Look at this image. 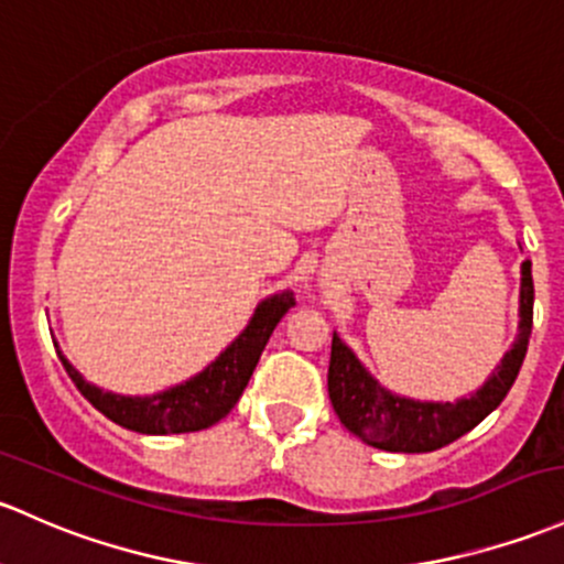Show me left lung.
<instances>
[{"mask_svg":"<svg viewBox=\"0 0 564 564\" xmlns=\"http://www.w3.org/2000/svg\"><path fill=\"white\" fill-rule=\"evenodd\" d=\"M532 302H535L532 264L524 262L521 264L517 340H513L511 351L495 367L489 381L478 391H473L470 397H462L456 402H422L391 394L367 372L357 354L335 332L332 335L327 387L337 419L359 441H365L372 448H383V452L424 454L448 446L456 437L481 424L511 391L521 370V361H524L527 346H530Z\"/></svg>","mask_w":564,"mask_h":564,"instance_id":"left-lung-1","label":"left lung"}]
</instances>
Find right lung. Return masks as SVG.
Listing matches in <instances>:
<instances>
[{
	"instance_id": "obj_1",
	"label": "right lung",
	"mask_w": 564,
	"mask_h": 564,
	"mask_svg": "<svg viewBox=\"0 0 564 564\" xmlns=\"http://www.w3.org/2000/svg\"><path fill=\"white\" fill-rule=\"evenodd\" d=\"M289 307H294V294L289 289L262 300L248 327L235 337L232 346L218 354L216 361H210L199 376L188 378L186 383H177V387L151 397L112 394V391L88 383L62 351H58V359H62L64 370L73 378L75 387L80 389V394L123 430L142 432V435L199 432L221 422L237 405L242 389L251 381L253 367L262 357L272 329L286 316Z\"/></svg>"
}]
</instances>
